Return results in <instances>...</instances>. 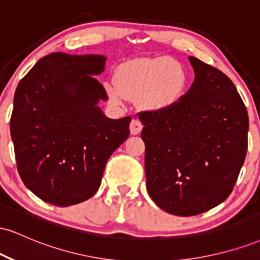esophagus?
I'll return each mask as SVG.
<instances>
[{
  "instance_id": "esophagus-1",
  "label": "esophagus",
  "mask_w": 260,
  "mask_h": 260,
  "mask_svg": "<svg viewBox=\"0 0 260 260\" xmlns=\"http://www.w3.org/2000/svg\"><path fill=\"white\" fill-rule=\"evenodd\" d=\"M142 123L138 120H136V118H133L132 122H131L129 124V129H131V134H133V136H136V134H139L140 131H142Z\"/></svg>"
}]
</instances>
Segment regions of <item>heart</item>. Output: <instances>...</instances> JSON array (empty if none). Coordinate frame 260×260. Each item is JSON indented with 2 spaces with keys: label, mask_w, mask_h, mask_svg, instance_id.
I'll use <instances>...</instances> for the list:
<instances>
[{
  "label": "heart",
  "mask_w": 260,
  "mask_h": 260,
  "mask_svg": "<svg viewBox=\"0 0 260 260\" xmlns=\"http://www.w3.org/2000/svg\"><path fill=\"white\" fill-rule=\"evenodd\" d=\"M186 68L177 59L160 57L136 59L118 68L115 80L106 83L113 100L121 103L124 98L136 99L144 109L161 111L172 107L187 90Z\"/></svg>",
  "instance_id": "heart-1"
}]
</instances>
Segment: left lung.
Listing matches in <instances>:
<instances>
[{
	"label": "left lung",
	"instance_id": "8db88e82",
	"mask_svg": "<svg viewBox=\"0 0 260 260\" xmlns=\"http://www.w3.org/2000/svg\"><path fill=\"white\" fill-rule=\"evenodd\" d=\"M194 82L176 105L138 113L149 196L172 215L193 216L231 194L248 148L249 120L226 74L189 56Z\"/></svg>",
	"mask_w": 260,
	"mask_h": 260
}]
</instances>
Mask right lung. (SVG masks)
<instances>
[{
  "mask_svg": "<svg viewBox=\"0 0 260 260\" xmlns=\"http://www.w3.org/2000/svg\"><path fill=\"white\" fill-rule=\"evenodd\" d=\"M105 61L99 55L50 53L14 92L11 137L17 170L35 196L56 207L91 198L109 157L129 136V116L111 120L98 106L109 99L94 77Z\"/></svg>",
  "mask_w": 260,
  "mask_h": 260,
  "instance_id": "add662e5",
  "label": "right lung"
}]
</instances>
